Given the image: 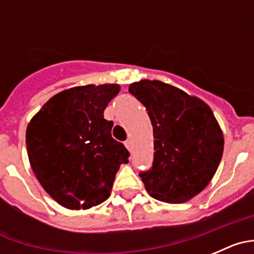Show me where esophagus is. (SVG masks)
I'll use <instances>...</instances> for the list:
<instances>
[{
	"instance_id": "esophagus-1",
	"label": "esophagus",
	"mask_w": 254,
	"mask_h": 254,
	"mask_svg": "<svg viewBox=\"0 0 254 254\" xmlns=\"http://www.w3.org/2000/svg\"><path fill=\"white\" fill-rule=\"evenodd\" d=\"M125 145H126V147H127V150H129V151H131V150H132V141L127 140L125 142Z\"/></svg>"
}]
</instances>
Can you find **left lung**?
<instances>
[{
    "mask_svg": "<svg viewBox=\"0 0 254 254\" xmlns=\"http://www.w3.org/2000/svg\"><path fill=\"white\" fill-rule=\"evenodd\" d=\"M128 91L140 100L154 128V163L140 174L154 198L183 203L215 176L224 136L211 108L197 96L158 80H141Z\"/></svg>",
    "mask_w": 254,
    "mask_h": 254,
    "instance_id": "obj_1",
    "label": "left lung"
}]
</instances>
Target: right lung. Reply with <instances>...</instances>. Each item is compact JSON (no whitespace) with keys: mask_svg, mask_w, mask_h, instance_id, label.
Masks as SVG:
<instances>
[{"mask_svg":"<svg viewBox=\"0 0 254 254\" xmlns=\"http://www.w3.org/2000/svg\"><path fill=\"white\" fill-rule=\"evenodd\" d=\"M120 85H85L52 96L29 122L26 149L35 177L52 198L69 210H87L111 196L125 145L104 120Z\"/></svg>","mask_w":254,"mask_h":254,"instance_id":"obj_1","label":"right lung"}]
</instances>
